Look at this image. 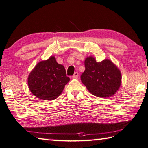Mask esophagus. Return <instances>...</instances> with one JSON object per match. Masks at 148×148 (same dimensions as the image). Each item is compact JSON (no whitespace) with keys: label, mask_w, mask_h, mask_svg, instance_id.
Here are the masks:
<instances>
[{"label":"esophagus","mask_w":148,"mask_h":148,"mask_svg":"<svg viewBox=\"0 0 148 148\" xmlns=\"http://www.w3.org/2000/svg\"><path fill=\"white\" fill-rule=\"evenodd\" d=\"M78 76H79V73H78L77 72H74V75H73V76H72V77H73V78H74V79H77V78L78 77Z\"/></svg>","instance_id":"obj_1"}]
</instances>
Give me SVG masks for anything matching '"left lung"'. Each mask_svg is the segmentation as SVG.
Masks as SVG:
<instances>
[{"instance_id": "8db88e82", "label": "left lung", "mask_w": 148, "mask_h": 148, "mask_svg": "<svg viewBox=\"0 0 148 148\" xmlns=\"http://www.w3.org/2000/svg\"><path fill=\"white\" fill-rule=\"evenodd\" d=\"M85 71L81 76L82 83L88 90L99 97L112 96L121 85V75L117 67L106 59L97 62L92 56L84 61Z\"/></svg>"}]
</instances>
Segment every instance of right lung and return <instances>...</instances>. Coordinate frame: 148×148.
<instances>
[{
    "mask_svg": "<svg viewBox=\"0 0 148 148\" xmlns=\"http://www.w3.org/2000/svg\"><path fill=\"white\" fill-rule=\"evenodd\" d=\"M69 80L65 67L51 56L36 66L28 78V84L30 92L37 98L51 100L60 95Z\"/></svg>",
    "mask_w": 148,
    "mask_h": 148,
    "instance_id": "1",
    "label": "right lung"
}]
</instances>
